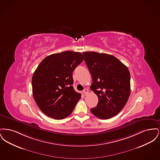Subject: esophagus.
<instances>
[{"label": "esophagus", "mask_w": 160, "mask_h": 160, "mask_svg": "<svg viewBox=\"0 0 160 160\" xmlns=\"http://www.w3.org/2000/svg\"><path fill=\"white\" fill-rule=\"evenodd\" d=\"M89 93V91L88 89H84L83 90V93L84 95H86Z\"/></svg>", "instance_id": "34e87169"}]
</instances>
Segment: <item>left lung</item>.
<instances>
[{
    "label": "left lung",
    "instance_id": "left-lung-1",
    "mask_svg": "<svg viewBox=\"0 0 160 160\" xmlns=\"http://www.w3.org/2000/svg\"><path fill=\"white\" fill-rule=\"evenodd\" d=\"M83 54L92 78L90 88L98 98L97 106L91 112L99 119L112 118L122 110L129 98V70L114 56L93 52Z\"/></svg>",
    "mask_w": 160,
    "mask_h": 160
}]
</instances>
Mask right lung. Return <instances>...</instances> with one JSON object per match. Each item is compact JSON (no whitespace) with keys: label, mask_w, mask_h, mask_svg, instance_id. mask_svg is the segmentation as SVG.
Segmentation results:
<instances>
[{"label":"right lung","mask_w":160,"mask_h":160,"mask_svg":"<svg viewBox=\"0 0 160 160\" xmlns=\"http://www.w3.org/2000/svg\"><path fill=\"white\" fill-rule=\"evenodd\" d=\"M83 61L80 52L53 54L45 58L35 71L32 79L33 96L47 116L62 119L72 112L81 98V94L72 86V72Z\"/></svg>","instance_id":"obj_1"}]
</instances>
